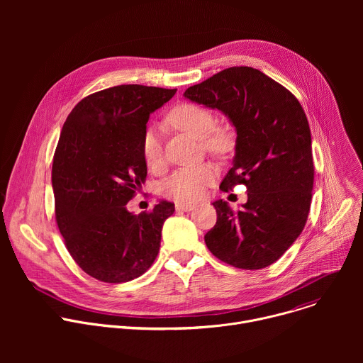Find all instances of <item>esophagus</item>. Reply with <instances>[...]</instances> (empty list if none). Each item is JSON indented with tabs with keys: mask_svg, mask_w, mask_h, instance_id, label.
Returning <instances> with one entry per match:
<instances>
[{
	"mask_svg": "<svg viewBox=\"0 0 363 363\" xmlns=\"http://www.w3.org/2000/svg\"><path fill=\"white\" fill-rule=\"evenodd\" d=\"M195 208L194 205H191V203H177L175 205V210L178 211V213H186V211H192Z\"/></svg>",
	"mask_w": 363,
	"mask_h": 363,
	"instance_id": "1",
	"label": "esophagus"
}]
</instances>
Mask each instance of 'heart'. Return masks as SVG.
<instances>
[{
  "label": "heart",
  "instance_id": "b5f03b06",
  "mask_svg": "<svg viewBox=\"0 0 363 363\" xmlns=\"http://www.w3.org/2000/svg\"><path fill=\"white\" fill-rule=\"evenodd\" d=\"M168 122L198 139L206 152L224 158L234 150L235 139L231 129L217 126L216 115L202 105L184 101L168 113ZM142 157L147 168L160 169L164 165V147L161 132L157 126H149L142 136ZM218 168L206 162L195 168H182L171 175L164 184V195L179 202L191 203L203 198L206 189L217 179Z\"/></svg>",
  "mask_w": 363,
  "mask_h": 363
}]
</instances>
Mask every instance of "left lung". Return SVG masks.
Wrapping results in <instances>:
<instances>
[{
    "mask_svg": "<svg viewBox=\"0 0 363 363\" xmlns=\"http://www.w3.org/2000/svg\"><path fill=\"white\" fill-rule=\"evenodd\" d=\"M184 96L227 115L237 130L234 165L220 189L247 186V202L233 211L213 202L216 225L205 244L221 262L264 269L301 234L312 202L315 165L306 113L296 96L260 70L225 69Z\"/></svg>",
    "mask_w": 363,
    "mask_h": 363,
    "instance_id": "8db88e82",
    "label": "left lung"
}]
</instances>
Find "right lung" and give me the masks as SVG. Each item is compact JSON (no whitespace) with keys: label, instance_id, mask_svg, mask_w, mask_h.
<instances>
[{"label":"right lung","instance_id":"add662e5","mask_svg":"<svg viewBox=\"0 0 363 363\" xmlns=\"http://www.w3.org/2000/svg\"><path fill=\"white\" fill-rule=\"evenodd\" d=\"M177 89L121 84L82 99L55 152L56 221L79 267L105 283L142 276L155 262L175 205L161 201L138 216L126 203L146 179L142 136L152 112Z\"/></svg>","mask_w":363,"mask_h":363}]
</instances>
